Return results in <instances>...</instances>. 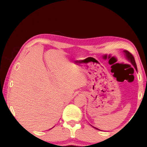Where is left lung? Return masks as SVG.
<instances>
[{"label": "left lung", "mask_w": 147, "mask_h": 147, "mask_svg": "<svg viewBox=\"0 0 147 147\" xmlns=\"http://www.w3.org/2000/svg\"><path fill=\"white\" fill-rule=\"evenodd\" d=\"M123 53H124V56H125L126 59H127V60L129 61L130 62V63L132 64L133 66L134 67L135 69H136V71H137V70H138L137 65H136V61H135V59H134V57H133V55H131V54L130 53V52H129V51H127V50H124V51H123ZM91 126H92V125H91ZM92 127L95 128V129H96L97 130H99V129H97V128L95 127V126H92Z\"/></svg>", "instance_id": "left-lung-1"}]
</instances>
